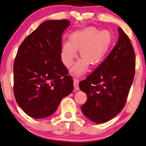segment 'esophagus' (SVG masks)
I'll return each mask as SVG.
<instances>
[{"instance_id":"obj_1","label":"esophagus","mask_w":146,"mask_h":146,"mask_svg":"<svg viewBox=\"0 0 146 146\" xmlns=\"http://www.w3.org/2000/svg\"><path fill=\"white\" fill-rule=\"evenodd\" d=\"M78 84H79V81H78L77 79H74V90L76 91L80 90Z\"/></svg>"}]
</instances>
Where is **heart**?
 Instances as JSON below:
<instances>
[{
	"mask_svg": "<svg viewBox=\"0 0 146 146\" xmlns=\"http://www.w3.org/2000/svg\"><path fill=\"white\" fill-rule=\"evenodd\" d=\"M69 41L61 46V58L65 66H70L79 49L82 58L76 63L72 71L80 74L88 68L90 63L97 65L103 60L111 47L113 35L109 30L99 31L96 27L90 26L72 33Z\"/></svg>",
	"mask_w": 146,
	"mask_h": 146,
	"instance_id": "1",
	"label": "heart"
}]
</instances>
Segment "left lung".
I'll list each match as a JSON object with an SVG mask.
<instances>
[{
	"instance_id": "1",
	"label": "left lung",
	"mask_w": 146,
	"mask_h": 146,
	"mask_svg": "<svg viewBox=\"0 0 146 146\" xmlns=\"http://www.w3.org/2000/svg\"><path fill=\"white\" fill-rule=\"evenodd\" d=\"M119 33V41L107 58L79 84L88 98L81 107L82 113L96 123L109 121L122 111L134 80V48L120 27Z\"/></svg>"
}]
</instances>
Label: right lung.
Instances as JSON below:
<instances>
[{
    "instance_id": "add662e5",
    "label": "right lung",
    "mask_w": 146,
    "mask_h": 146,
    "mask_svg": "<svg viewBox=\"0 0 146 146\" xmlns=\"http://www.w3.org/2000/svg\"><path fill=\"white\" fill-rule=\"evenodd\" d=\"M70 24L67 20L44 22L18 48L14 63V94L29 117L51 115L74 90L73 79L60 55L62 35Z\"/></svg>"
}]
</instances>
